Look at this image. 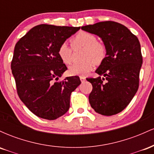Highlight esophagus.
Instances as JSON below:
<instances>
[{"label":"esophagus","mask_w":154,"mask_h":154,"mask_svg":"<svg viewBox=\"0 0 154 154\" xmlns=\"http://www.w3.org/2000/svg\"><path fill=\"white\" fill-rule=\"evenodd\" d=\"M79 78H80V80L82 82H84L85 81V77H83V76H80L79 77Z\"/></svg>","instance_id":"obj_1"}]
</instances>
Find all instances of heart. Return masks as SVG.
Returning <instances> with one entry per match:
<instances>
[{"instance_id": "b5f03b06", "label": "heart", "mask_w": 154, "mask_h": 154, "mask_svg": "<svg viewBox=\"0 0 154 154\" xmlns=\"http://www.w3.org/2000/svg\"><path fill=\"white\" fill-rule=\"evenodd\" d=\"M72 47H84L82 61L74 63L69 69L71 75L85 76L94 68L95 62L101 63L107 55V47L101 40H97L96 35L86 31H80L70 39ZM57 54L65 64H70L73 60L72 48L66 43L58 48Z\"/></svg>"}]
</instances>
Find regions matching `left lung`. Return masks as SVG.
Wrapping results in <instances>:
<instances>
[{"label": "left lung", "mask_w": 154, "mask_h": 154, "mask_svg": "<svg viewBox=\"0 0 154 154\" xmlns=\"http://www.w3.org/2000/svg\"><path fill=\"white\" fill-rule=\"evenodd\" d=\"M81 29L98 35L107 47V56L95 71L105 78H87L93 86L89 102L95 112L114 115L128 106L138 90L143 63L140 44L126 26L112 21Z\"/></svg>", "instance_id": "left-lung-1"}]
</instances>
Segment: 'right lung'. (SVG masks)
<instances>
[{
	"mask_svg": "<svg viewBox=\"0 0 154 154\" xmlns=\"http://www.w3.org/2000/svg\"><path fill=\"white\" fill-rule=\"evenodd\" d=\"M80 26H35L16 44L11 67L17 94L37 116L54 120L67 112L70 95L81 83L78 76L59 80L67 69L58 48Z\"/></svg>",
	"mask_w": 154,
	"mask_h": 154,
	"instance_id": "1",
	"label": "right lung"
}]
</instances>
